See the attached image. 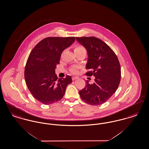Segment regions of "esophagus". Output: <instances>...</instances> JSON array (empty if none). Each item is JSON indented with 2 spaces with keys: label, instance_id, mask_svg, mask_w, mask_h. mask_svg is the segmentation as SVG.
I'll return each instance as SVG.
<instances>
[{
  "label": "esophagus",
  "instance_id": "obj_1",
  "mask_svg": "<svg viewBox=\"0 0 149 149\" xmlns=\"http://www.w3.org/2000/svg\"><path fill=\"white\" fill-rule=\"evenodd\" d=\"M78 77H73L72 78V80H76V79H78Z\"/></svg>",
  "mask_w": 149,
  "mask_h": 149
}]
</instances>
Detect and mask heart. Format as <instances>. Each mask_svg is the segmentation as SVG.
<instances>
[{
  "mask_svg": "<svg viewBox=\"0 0 149 149\" xmlns=\"http://www.w3.org/2000/svg\"><path fill=\"white\" fill-rule=\"evenodd\" d=\"M85 50L84 49V47H83L82 46H78V47H77L75 49V50ZM77 70V68L76 67H73L72 69H71V71L72 72H75Z\"/></svg>",
  "mask_w": 149,
  "mask_h": 149,
  "instance_id": "heart-1",
  "label": "heart"
}]
</instances>
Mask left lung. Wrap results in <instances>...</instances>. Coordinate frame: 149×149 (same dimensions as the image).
I'll use <instances>...</instances> for the list:
<instances>
[{
  "label": "left lung",
  "instance_id": "obj_1",
  "mask_svg": "<svg viewBox=\"0 0 149 149\" xmlns=\"http://www.w3.org/2000/svg\"><path fill=\"white\" fill-rule=\"evenodd\" d=\"M88 54L86 68L88 76L95 77L93 84L85 81L84 89L79 92L85 103L98 106L109 99L117 91L120 80V67L113 51L106 43L95 37H76Z\"/></svg>",
  "mask_w": 149,
  "mask_h": 149
}]
</instances>
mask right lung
Returning <instances> with one entry per match:
<instances>
[{
  "mask_svg": "<svg viewBox=\"0 0 149 149\" xmlns=\"http://www.w3.org/2000/svg\"><path fill=\"white\" fill-rule=\"evenodd\" d=\"M75 38L47 37L38 43L29 55L24 78L29 91L35 99L48 105L60 100L67 86L72 83L70 76L62 79L55 74L62 52L74 42Z\"/></svg>",
  "mask_w": 149,
  "mask_h": 149,
  "instance_id": "obj_1",
  "label": "right lung"
}]
</instances>
